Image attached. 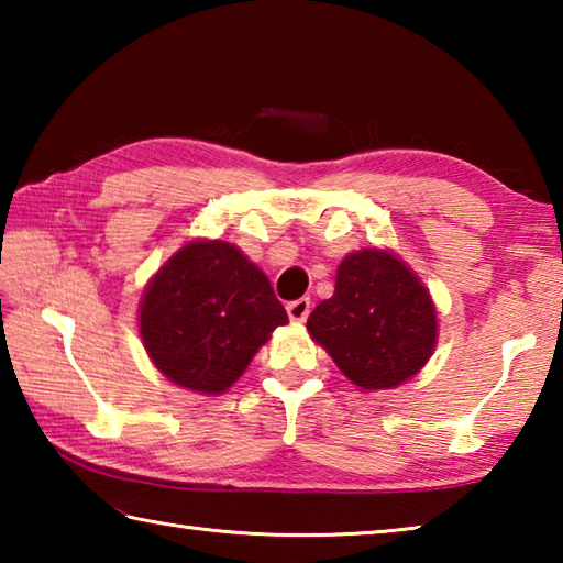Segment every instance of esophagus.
I'll list each match as a JSON object with an SVG mask.
<instances>
[{
	"label": "esophagus",
	"mask_w": 563,
	"mask_h": 563,
	"mask_svg": "<svg viewBox=\"0 0 563 563\" xmlns=\"http://www.w3.org/2000/svg\"><path fill=\"white\" fill-rule=\"evenodd\" d=\"M308 316H310V300L308 298L288 302V318L292 322H305V320H308Z\"/></svg>",
	"instance_id": "obj_1"
}]
</instances>
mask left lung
<instances>
[{"instance_id":"left-lung-1","label":"left lung","mask_w":563,"mask_h":563,"mask_svg":"<svg viewBox=\"0 0 563 563\" xmlns=\"http://www.w3.org/2000/svg\"><path fill=\"white\" fill-rule=\"evenodd\" d=\"M308 332L365 393L412 379L437 347L430 288L389 247H362L338 265L335 292L308 318Z\"/></svg>"}]
</instances>
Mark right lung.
Returning <instances> with one entry per match:
<instances>
[{
  "instance_id": "1",
  "label": "right lung",
  "mask_w": 563,
  "mask_h": 563,
  "mask_svg": "<svg viewBox=\"0 0 563 563\" xmlns=\"http://www.w3.org/2000/svg\"><path fill=\"white\" fill-rule=\"evenodd\" d=\"M288 312L241 247L194 238L151 275L139 332L156 369L190 393L213 397L238 383Z\"/></svg>"
}]
</instances>
